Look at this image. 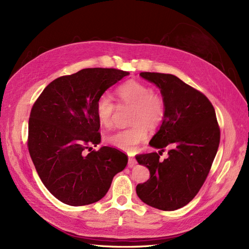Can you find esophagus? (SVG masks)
<instances>
[{
    "mask_svg": "<svg viewBox=\"0 0 249 249\" xmlns=\"http://www.w3.org/2000/svg\"><path fill=\"white\" fill-rule=\"evenodd\" d=\"M135 164H136V159L134 157H129V162H127L129 167H133Z\"/></svg>",
    "mask_w": 249,
    "mask_h": 249,
    "instance_id": "1",
    "label": "esophagus"
}]
</instances>
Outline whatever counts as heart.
<instances>
[{
	"instance_id": "1",
	"label": "heart",
	"mask_w": 249,
	"mask_h": 249,
	"mask_svg": "<svg viewBox=\"0 0 249 249\" xmlns=\"http://www.w3.org/2000/svg\"><path fill=\"white\" fill-rule=\"evenodd\" d=\"M120 106L133 108L130 127L113 133L107 138L111 145L125 152H133L147 138V127L159 126L166 112V104L160 92L153 91L149 85L139 81H129L116 89ZM117 105L107 94L101 95L95 103V114L101 125L110 127L114 122Z\"/></svg>"
}]
</instances>
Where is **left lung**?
Here are the masks:
<instances>
[{
	"mask_svg": "<svg viewBox=\"0 0 249 249\" xmlns=\"http://www.w3.org/2000/svg\"><path fill=\"white\" fill-rule=\"evenodd\" d=\"M161 89L166 112L160 130L149 144L169 148L167 160L157 153L139 154L136 160L149 169V178L136 192L146 205L175 211L189 203L205 183L220 142V127L212 103L178 77L140 72Z\"/></svg>",
	"mask_w": 249,
	"mask_h": 249,
	"instance_id": "obj_1",
	"label": "left lung"
}]
</instances>
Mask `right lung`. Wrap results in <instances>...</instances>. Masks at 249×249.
Wrapping results in <instances>:
<instances>
[{
  "label": "right lung",
  "instance_id": "1",
  "mask_svg": "<svg viewBox=\"0 0 249 249\" xmlns=\"http://www.w3.org/2000/svg\"><path fill=\"white\" fill-rule=\"evenodd\" d=\"M130 74L116 69H84L59 77L43 89L29 118L28 149L47 189L66 205L99 201L127 156L103 146L95 103L106 90Z\"/></svg>",
  "mask_w": 249,
  "mask_h": 249
}]
</instances>
